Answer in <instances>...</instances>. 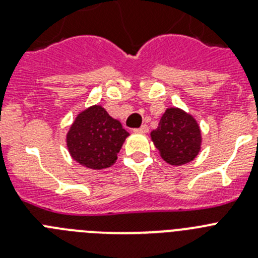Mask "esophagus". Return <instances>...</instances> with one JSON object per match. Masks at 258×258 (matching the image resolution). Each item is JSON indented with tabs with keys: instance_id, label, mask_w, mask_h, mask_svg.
Instances as JSON below:
<instances>
[{
	"instance_id": "1",
	"label": "esophagus",
	"mask_w": 258,
	"mask_h": 258,
	"mask_svg": "<svg viewBox=\"0 0 258 258\" xmlns=\"http://www.w3.org/2000/svg\"><path fill=\"white\" fill-rule=\"evenodd\" d=\"M136 132H138V133H147V132H149V126H147L146 124H143L142 126L136 129Z\"/></svg>"
}]
</instances>
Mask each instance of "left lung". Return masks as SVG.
I'll return each mask as SVG.
<instances>
[{
    "label": "left lung",
    "instance_id": "8db88e82",
    "mask_svg": "<svg viewBox=\"0 0 258 258\" xmlns=\"http://www.w3.org/2000/svg\"><path fill=\"white\" fill-rule=\"evenodd\" d=\"M151 140L166 163L182 165L194 160L200 151L202 134L192 116L178 108H168Z\"/></svg>",
    "mask_w": 258,
    "mask_h": 258
}]
</instances>
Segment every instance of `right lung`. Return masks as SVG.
<instances>
[{"mask_svg":"<svg viewBox=\"0 0 258 258\" xmlns=\"http://www.w3.org/2000/svg\"><path fill=\"white\" fill-rule=\"evenodd\" d=\"M129 136L120 121L102 106L85 109L67 134V147L74 160L90 169H103L117 160V154Z\"/></svg>","mask_w":258,"mask_h":258,"instance_id":"1","label":"right lung"}]
</instances>
